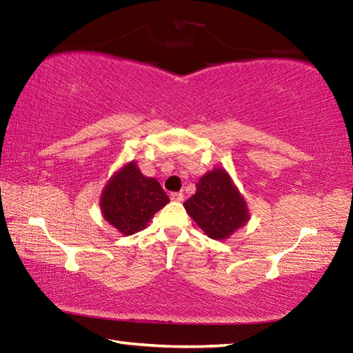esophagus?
I'll use <instances>...</instances> for the list:
<instances>
[{
	"label": "esophagus",
	"instance_id": "obj_1",
	"mask_svg": "<svg viewBox=\"0 0 353 353\" xmlns=\"http://www.w3.org/2000/svg\"><path fill=\"white\" fill-rule=\"evenodd\" d=\"M171 201H176V202H182L183 201V193H171Z\"/></svg>",
	"mask_w": 353,
	"mask_h": 353
}]
</instances>
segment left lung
<instances>
[{
  "mask_svg": "<svg viewBox=\"0 0 353 353\" xmlns=\"http://www.w3.org/2000/svg\"><path fill=\"white\" fill-rule=\"evenodd\" d=\"M183 207L213 240H225L249 221L246 201L224 168L205 172Z\"/></svg>",
  "mask_w": 353,
  "mask_h": 353,
  "instance_id": "left-lung-1",
  "label": "left lung"
}]
</instances>
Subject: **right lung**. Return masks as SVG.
<instances>
[{"mask_svg":"<svg viewBox=\"0 0 353 353\" xmlns=\"http://www.w3.org/2000/svg\"><path fill=\"white\" fill-rule=\"evenodd\" d=\"M168 202L160 183L143 176L137 163L129 162L105 183L99 205L107 223L123 235H132L145 229Z\"/></svg>","mask_w":353,"mask_h":353,"instance_id":"1","label":"right lung"}]
</instances>
